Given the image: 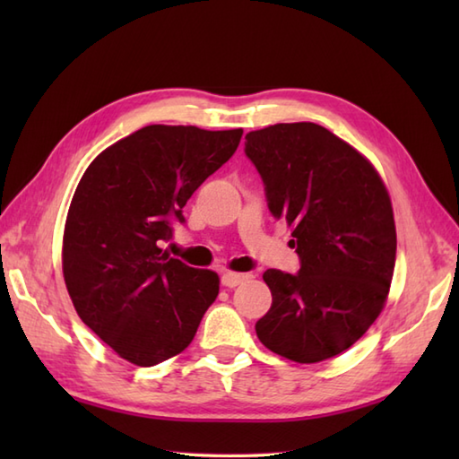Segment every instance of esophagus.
<instances>
[{"label":"esophagus","instance_id":"obj_1","mask_svg":"<svg viewBox=\"0 0 459 459\" xmlns=\"http://www.w3.org/2000/svg\"><path fill=\"white\" fill-rule=\"evenodd\" d=\"M247 278H248V274H237V272H222L221 281H222V286H227V288H237Z\"/></svg>","mask_w":459,"mask_h":459}]
</instances>
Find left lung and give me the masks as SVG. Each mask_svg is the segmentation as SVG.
Instances as JSON below:
<instances>
[{
    "mask_svg": "<svg viewBox=\"0 0 459 459\" xmlns=\"http://www.w3.org/2000/svg\"><path fill=\"white\" fill-rule=\"evenodd\" d=\"M245 153L299 256L298 274L262 276L272 307L256 335L296 363L343 353L375 324L391 288L396 229L385 183L355 148L314 122L248 132Z\"/></svg>",
    "mask_w": 459,
    "mask_h": 459,
    "instance_id": "1",
    "label": "left lung"
}]
</instances>
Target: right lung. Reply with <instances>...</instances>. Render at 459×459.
I'll return each instance as SVG.
<instances>
[{"label": "right lung", "instance_id": "1", "mask_svg": "<svg viewBox=\"0 0 459 459\" xmlns=\"http://www.w3.org/2000/svg\"><path fill=\"white\" fill-rule=\"evenodd\" d=\"M242 130L145 126L84 171L66 214L63 274L76 314L122 359L153 367L181 353L219 276L161 245L199 185L237 152Z\"/></svg>", "mask_w": 459, "mask_h": 459}]
</instances>
